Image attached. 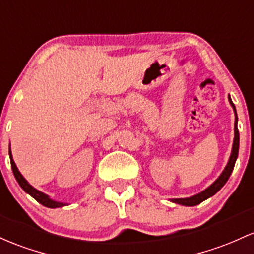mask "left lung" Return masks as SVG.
Masks as SVG:
<instances>
[{"label":"left lung","mask_w":254,"mask_h":254,"mask_svg":"<svg viewBox=\"0 0 254 254\" xmlns=\"http://www.w3.org/2000/svg\"><path fill=\"white\" fill-rule=\"evenodd\" d=\"M228 99H229V102H230L231 107L234 108V112H235V127H234V133H235V136H234L233 149H231V154H230L229 161H228L227 166H225V169L223 170L221 176L217 178V180L214 181V182L210 187H208V188H206L204 191H201V193H199V194H196V195H193V196H190V197H185V199H171V201L175 202V204H180V205H183V206L199 205L200 202H202V201H204V200L208 199V197H211V196H212V195L216 194L217 191H218L219 189H221L222 187L224 186L225 183H227V181L229 180L231 172H233L234 166H235L236 159H238L239 142H240V137H239L238 116H236L235 106H234L233 101H231L230 96L228 97Z\"/></svg>","instance_id":"1"}]
</instances>
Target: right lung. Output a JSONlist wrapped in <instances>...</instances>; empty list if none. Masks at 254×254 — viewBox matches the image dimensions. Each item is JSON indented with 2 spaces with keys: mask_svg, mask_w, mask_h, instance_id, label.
<instances>
[{
  "mask_svg": "<svg viewBox=\"0 0 254 254\" xmlns=\"http://www.w3.org/2000/svg\"><path fill=\"white\" fill-rule=\"evenodd\" d=\"M9 158H10V165H12L14 177H15V180L18 181L19 186H20L21 188H23L27 194L31 195L33 199H36L38 202H40V204H42L43 206H46V207H49V208L63 207V206L67 205V204H65V202H59V201H55V200H52L47 194L42 193V191L37 190V189H36V188H33V187L30 185V183L27 182L26 180H25L23 175H21L20 171H19V170H18V168H16L15 163H14V160H13L12 152H10V148H9Z\"/></svg>",
  "mask_w": 254,
  "mask_h": 254,
  "instance_id": "add662e5",
  "label": "right lung"
}]
</instances>
